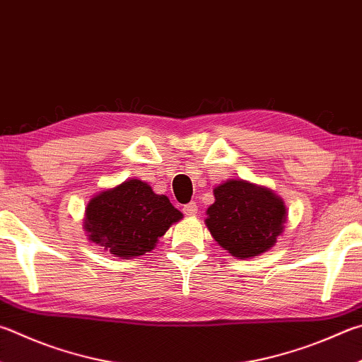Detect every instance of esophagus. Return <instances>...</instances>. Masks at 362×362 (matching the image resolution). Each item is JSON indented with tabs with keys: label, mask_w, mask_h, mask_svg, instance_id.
Masks as SVG:
<instances>
[{
	"label": "esophagus",
	"mask_w": 362,
	"mask_h": 362,
	"mask_svg": "<svg viewBox=\"0 0 362 362\" xmlns=\"http://www.w3.org/2000/svg\"><path fill=\"white\" fill-rule=\"evenodd\" d=\"M183 214H185V215H189V216H192V215H196V214H198V204H196V202H188V204H185V206H183Z\"/></svg>",
	"instance_id": "34e87169"
}]
</instances>
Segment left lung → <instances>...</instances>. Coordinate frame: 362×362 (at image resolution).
<instances>
[{
  "label": "left lung",
  "instance_id": "8db88e82",
  "mask_svg": "<svg viewBox=\"0 0 362 362\" xmlns=\"http://www.w3.org/2000/svg\"><path fill=\"white\" fill-rule=\"evenodd\" d=\"M214 194L206 225L223 248L235 258H252L274 247L286 221L279 196L244 180L221 183Z\"/></svg>",
  "mask_w": 362,
  "mask_h": 362
}]
</instances>
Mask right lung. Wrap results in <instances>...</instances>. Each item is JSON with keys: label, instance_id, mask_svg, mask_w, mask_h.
I'll return each mask as SVG.
<instances>
[{"label": "right lung", "instance_id": "add662e5", "mask_svg": "<svg viewBox=\"0 0 362 362\" xmlns=\"http://www.w3.org/2000/svg\"><path fill=\"white\" fill-rule=\"evenodd\" d=\"M182 216L166 196L133 179L95 196L85 210L83 226L91 242L124 259L153 250Z\"/></svg>", "mask_w": 362, "mask_h": 362}]
</instances>
